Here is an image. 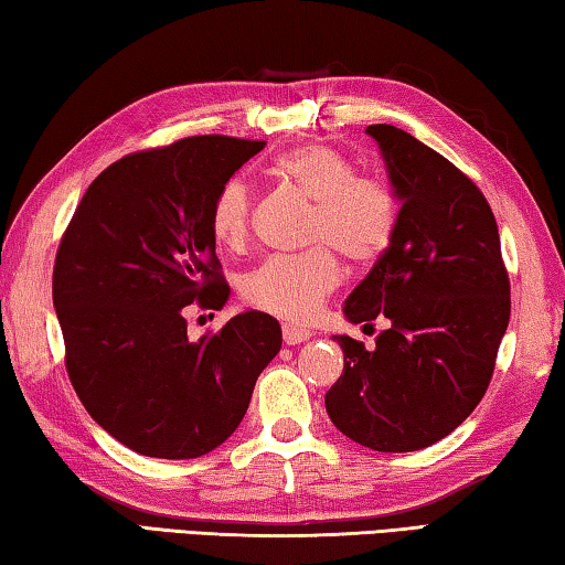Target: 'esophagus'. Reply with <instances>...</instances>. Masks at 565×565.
<instances>
[{"instance_id": "obj_1", "label": "esophagus", "mask_w": 565, "mask_h": 565, "mask_svg": "<svg viewBox=\"0 0 565 565\" xmlns=\"http://www.w3.org/2000/svg\"><path fill=\"white\" fill-rule=\"evenodd\" d=\"M284 341L294 347V343H301V341H309L311 339V331L309 329H299L294 327V323H284Z\"/></svg>"}]
</instances>
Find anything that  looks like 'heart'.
I'll list each match as a JSON object with an SVG mask.
<instances>
[{
	"label": "heart",
	"mask_w": 565,
	"mask_h": 565,
	"mask_svg": "<svg viewBox=\"0 0 565 565\" xmlns=\"http://www.w3.org/2000/svg\"><path fill=\"white\" fill-rule=\"evenodd\" d=\"M274 171L317 202L311 244L321 248L303 256H271L246 276L244 299L271 317L303 323L313 319L337 289L341 269L337 256L351 264H371L386 252L396 232V199L384 181L359 177L349 157L329 145H303L276 159ZM254 189L244 177L218 186L209 224L222 246H244L252 228Z\"/></svg>",
	"instance_id": "obj_1"
}]
</instances>
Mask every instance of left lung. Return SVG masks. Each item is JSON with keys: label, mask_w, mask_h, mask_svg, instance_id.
I'll use <instances>...</instances> for the list:
<instances>
[{"label": "left lung", "mask_w": 565, "mask_h": 565, "mask_svg": "<svg viewBox=\"0 0 565 565\" xmlns=\"http://www.w3.org/2000/svg\"><path fill=\"white\" fill-rule=\"evenodd\" d=\"M366 134L398 199L396 232L343 303L351 323L388 319L366 349L333 337L343 374L327 411L343 436L384 454L418 451L483 398L511 317V284L486 196L451 161L391 124Z\"/></svg>", "instance_id": "8db88e82"}]
</instances>
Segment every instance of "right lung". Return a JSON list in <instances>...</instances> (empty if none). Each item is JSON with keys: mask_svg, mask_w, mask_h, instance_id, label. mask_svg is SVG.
<instances>
[{"mask_svg": "<svg viewBox=\"0 0 565 565\" xmlns=\"http://www.w3.org/2000/svg\"><path fill=\"white\" fill-rule=\"evenodd\" d=\"M266 141L189 137L114 161L56 252L52 299L66 371L89 416L131 451L196 458L236 431L281 349L279 321L244 311L191 341L186 309H224L209 224L218 186Z\"/></svg>", "mask_w": 565, "mask_h": 565, "instance_id": "1", "label": "right lung"}]
</instances>
